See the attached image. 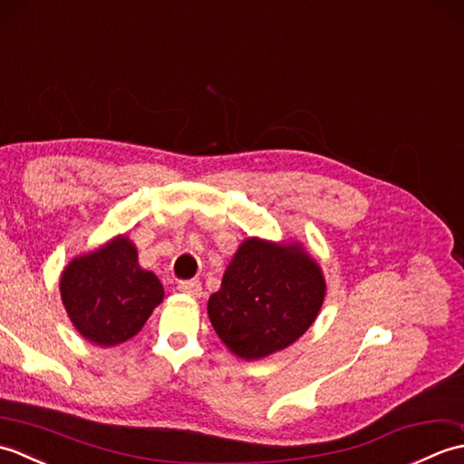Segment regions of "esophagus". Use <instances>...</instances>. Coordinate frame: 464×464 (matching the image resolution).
<instances>
[{"label":"esophagus","mask_w":464,"mask_h":464,"mask_svg":"<svg viewBox=\"0 0 464 464\" xmlns=\"http://www.w3.org/2000/svg\"><path fill=\"white\" fill-rule=\"evenodd\" d=\"M177 289H179L183 295H189V297L197 299L201 295V283L199 281H181Z\"/></svg>","instance_id":"esophagus-1"}]
</instances>
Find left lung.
<instances>
[{"label":"left lung","instance_id":"obj_1","mask_svg":"<svg viewBox=\"0 0 464 464\" xmlns=\"http://www.w3.org/2000/svg\"><path fill=\"white\" fill-rule=\"evenodd\" d=\"M327 283L301 241L247 237L207 303L215 333L235 357L259 361L287 349L317 319Z\"/></svg>","mask_w":464,"mask_h":464}]
</instances>
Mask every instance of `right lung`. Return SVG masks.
<instances>
[{
	"label": "right lung",
	"instance_id": "obj_1",
	"mask_svg": "<svg viewBox=\"0 0 464 464\" xmlns=\"http://www.w3.org/2000/svg\"><path fill=\"white\" fill-rule=\"evenodd\" d=\"M59 293L77 333L97 347H115L135 337L165 297L161 281L141 267L127 235H115L69 261L59 277Z\"/></svg>",
	"mask_w": 464,
	"mask_h": 464
}]
</instances>
